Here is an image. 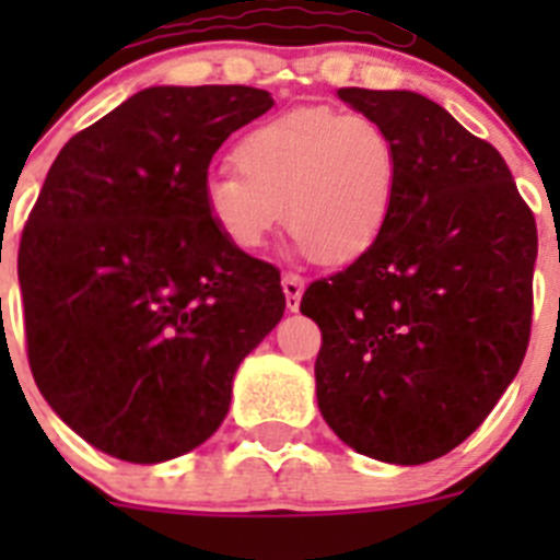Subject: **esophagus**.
Wrapping results in <instances>:
<instances>
[{
    "label": "esophagus",
    "instance_id": "1",
    "mask_svg": "<svg viewBox=\"0 0 560 560\" xmlns=\"http://www.w3.org/2000/svg\"><path fill=\"white\" fill-rule=\"evenodd\" d=\"M280 283H283V294H285V305H289V311H300V300H303V289H305L303 277L294 275V271H285Z\"/></svg>",
    "mask_w": 560,
    "mask_h": 560
}]
</instances>
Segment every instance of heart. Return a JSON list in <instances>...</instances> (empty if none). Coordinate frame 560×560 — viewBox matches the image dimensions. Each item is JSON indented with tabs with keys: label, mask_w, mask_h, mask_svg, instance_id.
<instances>
[{
	"label": "heart",
	"mask_w": 560,
	"mask_h": 560,
	"mask_svg": "<svg viewBox=\"0 0 560 560\" xmlns=\"http://www.w3.org/2000/svg\"><path fill=\"white\" fill-rule=\"evenodd\" d=\"M237 173H212L205 207L241 252H260L277 226L314 260L341 266L370 249L393 205L398 156L389 133L361 114L294 108L237 140Z\"/></svg>",
	"instance_id": "b5f03b06"
}]
</instances>
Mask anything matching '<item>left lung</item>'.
Listing matches in <instances>:
<instances>
[{
    "instance_id": "obj_1",
    "label": "left lung",
    "mask_w": 560,
    "mask_h": 560,
    "mask_svg": "<svg viewBox=\"0 0 560 560\" xmlns=\"http://www.w3.org/2000/svg\"><path fill=\"white\" fill-rule=\"evenodd\" d=\"M398 156L375 244L305 289L323 330L316 404L364 457L420 465L457 448L516 378L530 341L536 219L502 153L407 89H339Z\"/></svg>"
}]
</instances>
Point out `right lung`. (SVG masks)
I'll return each mask as SVG.
<instances>
[{"mask_svg": "<svg viewBox=\"0 0 560 560\" xmlns=\"http://www.w3.org/2000/svg\"><path fill=\"white\" fill-rule=\"evenodd\" d=\"M275 106L252 86H151L75 133L19 246L27 359L52 412L126 463L224 423L241 361L283 319L280 271L212 226L221 142Z\"/></svg>", "mask_w": 560, "mask_h": 560, "instance_id": "right-lung-1", "label": "right lung"}]
</instances>
